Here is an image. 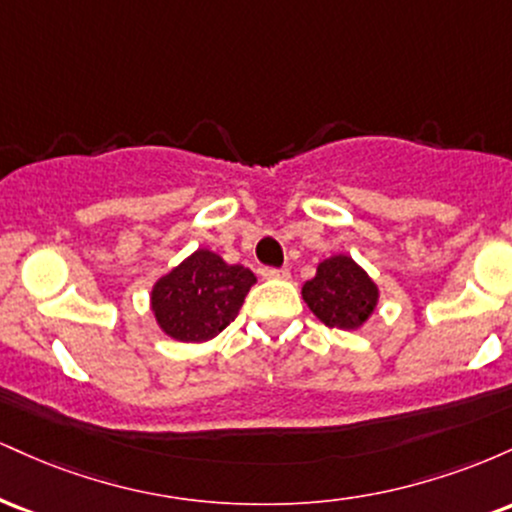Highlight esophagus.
Masks as SVG:
<instances>
[{"label":"esophagus","mask_w":512,"mask_h":512,"mask_svg":"<svg viewBox=\"0 0 512 512\" xmlns=\"http://www.w3.org/2000/svg\"><path fill=\"white\" fill-rule=\"evenodd\" d=\"M264 279H289V269L286 267H262Z\"/></svg>","instance_id":"34e87169"}]
</instances>
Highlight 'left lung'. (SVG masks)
<instances>
[{
	"label": "left lung",
	"instance_id": "obj_1",
	"mask_svg": "<svg viewBox=\"0 0 512 512\" xmlns=\"http://www.w3.org/2000/svg\"><path fill=\"white\" fill-rule=\"evenodd\" d=\"M303 298L327 327L356 330L378 303V289L368 274L346 255L320 262L317 274L303 284Z\"/></svg>",
	"mask_w": 512,
	"mask_h": 512
}]
</instances>
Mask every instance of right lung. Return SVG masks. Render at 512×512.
I'll use <instances>...</instances> for the list:
<instances>
[{
  "label": "right lung",
  "instance_id": "obj_1",
  "mask_svg": "<svg viewBox=\"0 0 512 512\" xmlns=\"http://www.w3.org/2000/svg\"><path fill=\"white\" fill-rule=\"evenodd\" d=\"M255 284V274L226 264L209 250H197L180 267L158 279L151 308L161 330L180 342H207L236 320Z\"/></svg>",
  "mask_w": 512,
  "mask_h": 512
}]
</instances>
